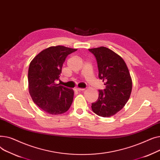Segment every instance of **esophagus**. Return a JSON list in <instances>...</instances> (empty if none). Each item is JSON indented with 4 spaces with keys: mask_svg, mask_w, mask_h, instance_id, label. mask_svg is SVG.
<instances>
[{
    "mask_svg": "<svg viewBox=\"0 0 160 160\" xmlns=\"http://www.w3.org/2000/svg\"><path fill=\"white\" fill-rule=\"evenodd\" d=\"M74 90L76 91H84L85 89H83V88H76L75 89H74Z\"/></svg>",
    "mask_w": 160,
    "mask_h": 160,
    "instance_id": "obj_1",
    "label": "esophagus"
}]
</instances>
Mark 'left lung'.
I'll use <instances>...</instances> for the list:
<instances>
[{
    "instance_id": "1",
    "label": "left lung",
    "mask_w": 160,
    "mask_h": 160,
    "mask_svg": "<svg viewBox=\"0 0 160 160\" xmlns=\"http://www.w3.org/2000/svg\"><path fill=\"white\" fill-rule=\"evenodd\" d=\"M97 60L98 78L106 88L99 90L98 98L92 103L93 112L98 116L109 117L123 108L129 100L132 81L123 59L110 48L100 47L89 48Z\"/></svg>"
}]
</instances>
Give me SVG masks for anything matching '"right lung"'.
Here are the masks:
<instances>
[{
	"mask_svg": "<svg viewBox=\"0 0 160 160\" xmlns=\"http://www.w3.org/2000/svg\"><path fill=\"white\" fill-rule=\"evenodd\" d=\"M77 49L58 45L42 50L31 61L28 73L32 99L45 112L59 115L72 104L74 91L55 83L59 80L63 63L69 54Z\"/></svg>",
	"mask_w": 160,
	"mask_h": 160,
	"instance_id": "1",
	"label": "right lung"
}]
</instances>
